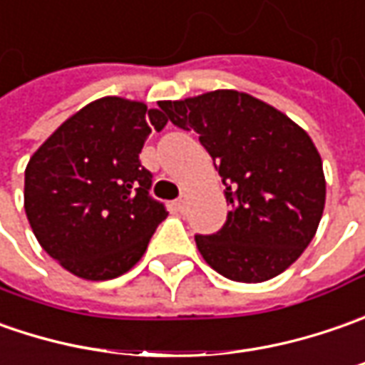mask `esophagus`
Instances as JSON below:
<instances>
[{
  "label": "esophagus",
  "mask_w": 365,
  "mask_h": 365,
  "mask_svg": "<svg viewBox=\"0 0 365 365\" xmlns=\"http://www.w3.org/2000/svg\"><path fill=\"white\" fill-rule=\"evenodd\" d=\"M185 202H187V197H185V194H182L180 197H178V200H175V207H178V210L182 212L183 207H185Z\"/></svg>",
  "instance_id": "esophagus-1"
}]
</instances>
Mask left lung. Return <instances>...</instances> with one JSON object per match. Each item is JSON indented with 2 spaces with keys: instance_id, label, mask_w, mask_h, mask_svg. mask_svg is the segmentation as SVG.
Segmentation results:
<instances>
[{
  "instance_id": "left-lung-1",
  "label": "left lung",
  "mask_w": 365,
  "mask_h": 365,
  "mask_svg": "<svg viewBox=\"0 0 365 365\" xmlns=\"http://www.w3.org/2000/svg\"><path fill=\"white\" fill-rule=\"evenodd\" d=\"M159 108L195 131L232 206L218 232L195 234L214 270L238 283H262L289 269L317 232L325 206L321 158L307 133L255 96L214 91Z\"/></svg>"
}]
</instances>
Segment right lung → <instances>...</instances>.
I'll list each match as a JSON object with an SVG mask.
<instances>
[{
  "label": "right lung",
  "mask_w": 365,
  "mask_h": 365,
  "mask_svg": "<svg viewBox=\"0 0 365 365\" xmlns=\"http://www.w3.org/2000/svg\"><path fill=\"white\" fill-rule=\"evenodd\" d=\"M168 119L105 96L64 120L26 168L24 206L38 242L72 274L108 281L143 257L165 220L139 153Z\"/></svg>",
  "instance_id": "right-lung-1"
}]
</instances>
